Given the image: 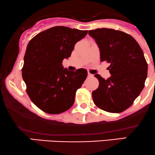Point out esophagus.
Segmentation results:
<instances>
[{
	"label": "esophagus",
	"instance_id": "esophagus-1",
	"mask_svg": "<svg viewBox=\"0 0 155 155\" xmlns=\"http://www.w3.org/2000/svg\"><path fill=\"white\" fill-rule=\"evenodd\" d=\"M88 77H92V76H93V74H91V73L88 72Z\"/></svg>",
	"mask_w": 155,
	"mask_h": 155
}]
</instances>
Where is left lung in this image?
I'll list each match as a JSON object with an SVG mask.
<instances>
[{"label":"left lung","mask_w":155,"mask_h":155,"mask_svg":"<svg viewBox=\"0 0 155 155\" xmlns=\"http://www.w3.org/2000/svg\"><path fill=\"white\" fill-rule=\"evenodd\" d=\"M100 51V61L110 65L111 76L100 74L99 87L92 92L94 104L110 113H121L133 105L144 87L148 65L143 50L133 36L121 31L97 28L88 31Z\"/></svg>","instance_id":"1"}]
</instances>
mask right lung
<instances>
[{
    "instance_id": "right-lung-1",
    "label": "right lung",
    "mask_w": 155,
    "mask_h": 155,
    "mask_svg": "<svg viewBox=\"0 0 155 155\" xmlns=\"http://www.w3.org/2000/svg\"><path fill=\"white\" fill-rule=\"evenodd\" d=\"M88 31L65 26L50 28L36 35L27 46L22 75L31 100L41 110L59 114L69 110L87 70L69 72L62 61L70 57L76 43Z\"/></svg>"
}]
</instances>
